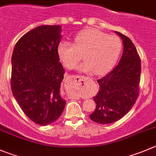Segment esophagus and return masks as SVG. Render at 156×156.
Wrapping results in <instances>:
<instances>
[{
    "label": "esophagus",
    "instance_id": "esophagus-1",
    "mask_svg": "<svg viewBox=\"0 0 156 156\" xmlns=\"http://www.w3.org/2000/svg\"><path fill=\"white\" fill-rule=\"evenodd\" d=\"M70 80L74 82H77V83H79V84H81L83 81H84V77L83 76H78V75H72V76H70ZM79 98L78 97H75V98Z\"/></svg>",
    "mask_w": 156,
    "mask_h": 156
}]
</instances>
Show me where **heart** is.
<instances>
[{"instance_id":"obj_1","label":"heart","mask_w":156,"mask_h":156,"mask_svg":"<svg viewBox=\"0 0 156 156\" xmlns=\"http://www.w3.org/2000/svg\"><path fill=\"white\" fill-rule=\"evenodd\" d=\"M122 43L119 37L108 35L96 29L79 32L74 38V44L62 41L58 47V56L67 68H72L80 62H85L78 69L82 72L103 75L112 69L119 58Z\"/></svg>"}]
</instances>
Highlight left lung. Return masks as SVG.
Instances as JSON below:
<instances>
[{"label": "left lung", "instance_id": "8db88e82", "mask_svg": "<svg viewBox=\"0 0 156 156\" xmlns=\"http://www.w3.org/2000/svg\"><path fill=\"white\" fill-rule=\"evenodd\" d=\"M123 42V54L117 66L97 80L99 91L94 97L96 108L90 119L98 124H110L126 115L139 95L141 60L132 41L115 31Z\"/></svg>", "mask_w": 156, "mask_h": 156}]
</instances>
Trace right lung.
Masks as SVG:
<instances>
[{
	"instance_id": "1",
	"label": "right lung",
	"mask_w": 156,
	"mask_h": 156,
	"mask_svg": "<svg viewBox=\"0 0 156 156\" xmlns=\"http://www.w3.org/2000/svg\"><path fill=\"white\" fill-rule=\"evenodd\" d=\"M60 25H41L19 39L11 58L13 95L24 114L40 126L60 117L66 101L61 94L65 70L58 47Z\"/></svg>"
}]
</instances>
